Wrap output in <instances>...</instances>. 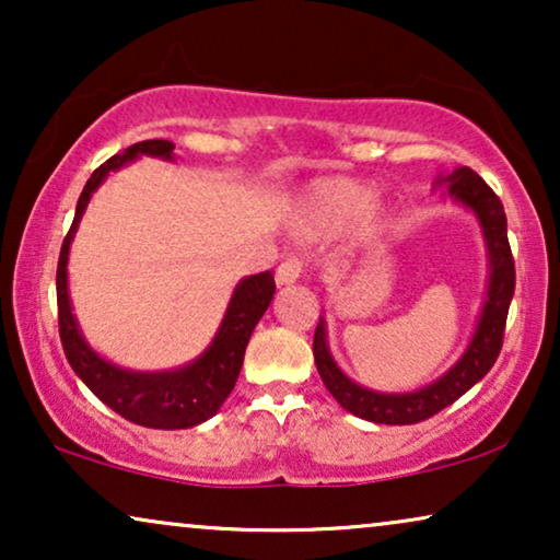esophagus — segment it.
Instances as JSON below:
<instances>
[{
  "mask_svg": "<svg viewBox=\"0 0 560 560\" xmlns=\"http://www.w3.org/2000/svg\"><path fill=\"white\" fill-rule=\"evenodd\" d=\"M303 275V259L288 257L285 262L278 265V272H275V280L278 285H293V282Z\"/></svg>",
  "mask_w": 560,
  "mask_h": 560,
  "instance_id": "1",
  "label": "esophagus"
}]
</instances>
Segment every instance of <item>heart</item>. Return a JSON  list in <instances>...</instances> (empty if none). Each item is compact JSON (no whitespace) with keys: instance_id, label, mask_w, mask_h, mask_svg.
I'll use <instances>...</instances> for the list:
<instances>
[{"instance_id":"heart-1","label":"heart","mask_w":560,"mask_h":560,"mask_svg":"<svg viewBox=\"0 0 560 560\" xmlns=\"http://www.w3.org/2000/svg\"><path fill=\"white\" fill-rule=\"evenodd\" d=\"M372 188L351 180L320 183L308 196V229H334L362 217L372 203Z\"/></svg>"}]
</instances>
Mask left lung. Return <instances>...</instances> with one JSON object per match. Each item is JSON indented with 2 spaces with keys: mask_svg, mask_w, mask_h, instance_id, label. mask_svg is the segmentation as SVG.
<instances>
[{
  "mask_svg": "<svg viewBox=\"0 0 560 560\" xmlns=\"http://www.w3.org/2000/svg\"><path fill=\"white\" fill-rule=\"evenodd\" d=\"M439 183H446L448 194L477 213L489 252L487 301L464 357L433 385L416 389V393H374V389H366L349 380L334 362L326 343L324 318L318 320L316 334H313V357H316L318 374L326 389L343 410H349L357 418L372 420V423L412 425L433 418L435 412L448 408L466 389L477 385L492 370L502 349L504 324H508L510 301L515 293V259H512L508 242V217H504L502 201L471 167H456L446 178H439Z\"/></svg>",
  "mask_w": 560,
  "mask_h": 560,
  "instance_id": "1",
  "label": "left lung"
}]
</instances>
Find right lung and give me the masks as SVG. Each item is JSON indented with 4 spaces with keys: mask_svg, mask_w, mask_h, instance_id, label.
<instances>
[{
    "mask_svg": "<svg viewBox=\"0 0 560 560\" xmlns=\"http://www.w3.org/2000/svg\"><path fill=\"white\" fill-rule=\"evenodd\" d=\"M173 150L175 144L167 140H144L109 158L91 173L79 203H75V217L63 240V247H60L56 272L58 331L68 364L83 380V385L104 405H109L114 412H119L129 423L160 428V431L190 428L217 416L229 393L234 389L236 377H240L249 336L275 295V278L270 270L244 278L234 288L224 320H221L209 349L196 362L173 372L121 370V366L98 357L83 339L71 311V298H68V249H71L73 234L79 229L83 211H86L89 198L102 186L106 175L132 163L135 158L152 155L173 160Z\"/></svg>",
    "mask_w": 560,
    "mask_h": 560,
    "instance_id": "add662e5",
    "label": "right lung"
}]
</instances>
